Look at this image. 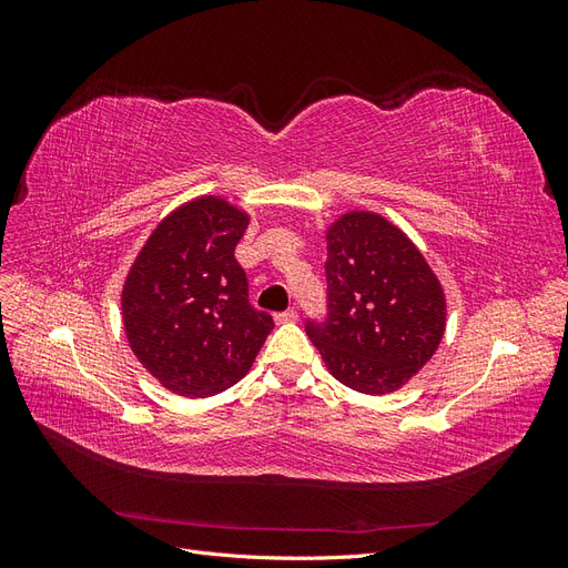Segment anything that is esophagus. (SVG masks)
<instances>
[{
  "label": "esophagus",
  "instance_id": "34e87169",
  "mask_svg": "<svg viewBox=\"0 0 568 568\" xmlns=\"http://www.w3.org/2000/svg\"><path fill=\"white\" fill-rule=\"evenodd\" d=\"M274 320H277L280 324H282V322H296V320H298V311H294V307H288V311L274 315Z\"/></svg>",
  "mask_w": 568,
  "mask_h": 568
}]
</instances>
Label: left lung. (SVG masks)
Masks as SVG:
<instances>
[{"label":"left lung","mask_w":568,"mask_h":568,"mask_svg":"<svg viewBox=\"0 0 568 568\" xmlns=\"http://www.w3.org/2000/svg\"><path fill=\"white\" fill-rule=\"evenodd\" d=\"M326 317L305 322L326 369L357 393L384 395L415 376L445 332V296L409 239L374 213L326 232Z\"/></svg>","instance_id":"obj_1"}]
</instances>
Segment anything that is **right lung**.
<instances>
[{
  "label": "right lung",
  "instance_id": "right-lung-1",
  "mask_svg": "<svg viewBox=\"0 0 568 568\" xmlns=\"http://www.w3.org/2000/svg\"><path fill=\"white\" fill-rule=\"evenodd\" d=\"M248 215L217 196L170 213L123 286V326L144 369L173 393L209 398L251 369L272 317L248 303L234 248Z\"/></svg>",
  "mask_w": 568,
  "mask_h": 568
}]
</instances>
